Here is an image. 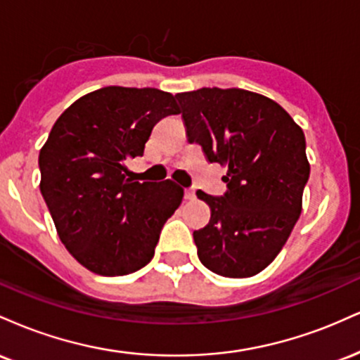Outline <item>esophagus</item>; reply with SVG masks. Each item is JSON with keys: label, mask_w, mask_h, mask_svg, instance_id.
I'll return each instance as SVG.
<instances>
[{"label": "esophagus", "mask_w": 360, "mask_h": 360, "mask_svg": "<svg viewBox=\"0 0 360 360\" xmlns=\"http://www.w3.org/2000/svg\"><path fill=\"white\" fill-rule=\"evenodd\" d=\"M194 196H196V193H194V189H186L184 191V198L188 201H191V200H194Z\"/></svg>", "instance_id": "34e87169"}]
</instances>
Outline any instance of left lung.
I'll return each instance as SVG.
<instances>
[{
    "label": "left lung",
    "instance_id": "left-lung-1",
    "mask_svg": "<svg viewBox=\"0 0 360 360\" xmlns=\"http://www.w3.org/2000/svg\"><path fill=\"white\" fill-rule=\"evenodd\" d=\"M189 142L226 167V193L198 191L212 210L194 230L201 264L225 278L266 269L286 243L309 177L304 134L278 103L252 91L201 88L177 93Z\"/></svg>",
    "mask_w": 360,
    "mask_h": 360
}]
</instances>
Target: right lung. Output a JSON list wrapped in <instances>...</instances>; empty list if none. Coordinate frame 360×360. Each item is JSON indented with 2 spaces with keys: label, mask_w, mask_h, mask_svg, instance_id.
<instances>
[{
  "label": "right lung",
  "mask_w": 360,
  "mask_h": 360,
  "mask_svg": "<svg viewBox=\"0 0 360 360\" xmlns=\"http://www.w3.org/2000/svg\"><path fill=\"white\" fill-rule=\"evenodd\" d=\"M177 113L166 91L108 86L74 101L40 148V193L60 242L94 274H131L154 257L184 189L128 179L127 160L143 155L155 123Z\"/></svg>",
  "instance_id": "right-lung-1"
}]
</instances>
